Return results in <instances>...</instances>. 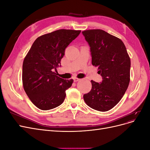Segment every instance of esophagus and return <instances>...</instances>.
I'll return each mask as SVG.
<instances>
[{
    "label": "esophagus",
    "mask_w": 150,
    "mask_h": 150,
    "mask_svg": "<svg viewBox=\"0 0 150 150\" xmlns=\"http://www.w3.org/2000/svg\"><path fill=\"white\" fill-rule=\"evenodd\" d=\"M73 79H74V82H77V81H79V80H80V79H79V78H73Z\"/></svg>",
    "instance_id": "obj_1"
}]
</instances>
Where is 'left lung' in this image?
I'll use <instances>...</instances> for the list:
<instances>
[{"mask_svg":"<svg viewBox=\"0 0 150 150\" xmlns=\"http://www.w3.org/2000/svg\"><path fill=\"white\" fill-rule=\"evenodd\" d=\"M82 33L90 47L92 64L98 67L103 80H91L92 88L84 94L90 108L99 111L110 110L123 96L130 81L131 61L122 40L101 29H91Z\"/></svg>","mask_w":150,"mask_h":150,"instance_id":"left-lung-1","label":"left lung"}]
</instances>
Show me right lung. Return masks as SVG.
Instances as JSON below:
<instances>
[{"label": "right lung", "mask_w": 150, "mask_h": 150, "mask_svg": "<svg viewBox=\"0 0 150 150\" xmlns=\"http://www.w3.org/2000/svg\"><path fill=\"white\" fill-rule=\"evenodd\" d=\"M81 30L59 29L38 38L22 65V83L25 93L41 110L55 108L63 103L66 91L73 83L56 76L65 49Z\"/></svg>", "instance_id": "1"}]
</instances>
